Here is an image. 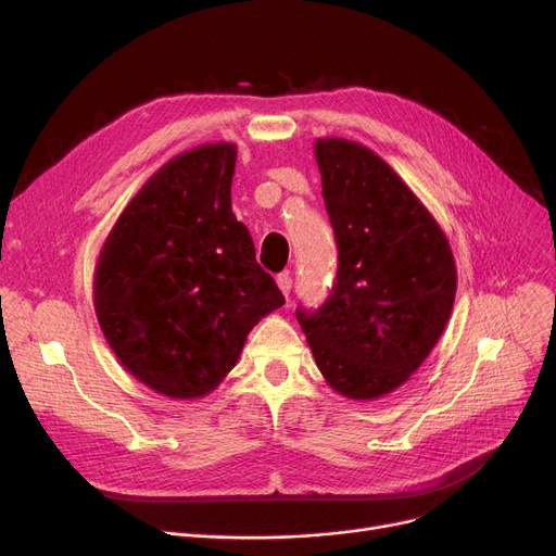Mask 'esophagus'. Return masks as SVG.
Here are the masks:
<instances>
[{"label":"esophagus","instance_id":"1","mask_svg":"<svg viewBox=\"0 0 556 556\" xmlns=\"http://www.w3.org/2000/svg\"><path fill=\"white\" fill-rule=\"evenodd\" d=\"M276 282H278V287H280V292H282L285 296H289V292H292V276H289V274H280V276L276 278Z\"/></svg>","mask_w":556,"mask_h":556}]
</instances>
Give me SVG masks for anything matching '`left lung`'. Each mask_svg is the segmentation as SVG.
Here are the masks:
<instances>
[{
    "label": "left lung",
    "instance_id": "obj_1",
    "mask_svg": "<svg viewBox=\"0 0 556 556\" xmlns=\"http://www.w3.org/2000/svg\"><path fill=\"white\" fill-rule=\"evenodd\" d=\"M314 157L339 249L326 305L296 312L314 362L343 399L403 387L453 314L457 267L430 210L382 157L346 138H319Z\"/></svg>",
    "mask_w": 556,
    "mask_h": 556
}]
</instances>
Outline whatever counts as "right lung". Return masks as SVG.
Masks as SVG:
<instances>
[{
    "mask_svg": "<svg viewBox=\"0 0 556 556\" xmlns=\"http://www.w3.org/2000/svg\"><path fill=\"white\" fill-rule=\"evenodd\" d=\"M235 163L232 142L174 155L126 203L94 264L92 303L111 351L172 401L213 393L249 332L285 305L232 215Z\"/></svg>",
    "mask_w": 556,
    "mask_h": 556,
    "instance_id": "obj_1",
    "label": "right lung"
}]
</instances>
